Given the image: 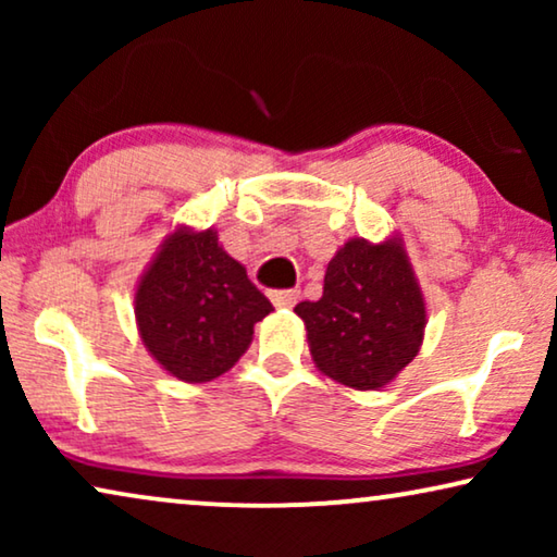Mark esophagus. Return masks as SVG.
<instances>
[{"label":"esophagus","instance_id":"34e87169","mask_svg":"<svg viewBox=\"0 0 557 557\" xmlns=\"http://www.w3.org/2000/svg\"><path fill=\"white\" fill-rule=\"evenodd\" d=\"M271 301L276 304L281 309H292L296 301H299V292L296 288H288V292H273L271 294Z\"/></svg>","mask_w":557,"mask_h":557}]
</instances>
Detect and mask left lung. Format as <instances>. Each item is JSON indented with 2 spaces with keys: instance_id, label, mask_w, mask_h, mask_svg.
I'll return each instance as SVG.
<instances>
[{
  "instance_id": "8db88e82",
  "label": "left lung",
  "mask_w": 557,
  "mask_h": 557,
  "mask_svg": "<svg viewBox=\"0 0 557 557\" xmlns=\"http://www.w3.org/2000/svg\"><path fill=\"white\" fill-rule=\"evenodd\" d=\"M311 360L326 377L380 391L413 362L425 334V299L400 235L349 238L326 265L319 301L294 307Z\"/></svg>"
}]
</instances>
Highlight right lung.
I'll list each match as a JSON object with an SVG mask.
<instances>
[{
  "instance_id": "add662e5",
  "label": "right lung",
  "mask_w": 557,
  "mask_h": 557,
  "mask_svg": "<svg viewBox=\"0 0 557 557\" xmlns=\"http://www.w3.org/2000/svg\"><path fill=\"white\" fill-rule=\"evenodd\" d=\"M273 311L246 265L220 246L218 231L180 225L141 273L134 314L147 352L182 383H210L253 342Z\"/></svg>"
}]
</instances>
